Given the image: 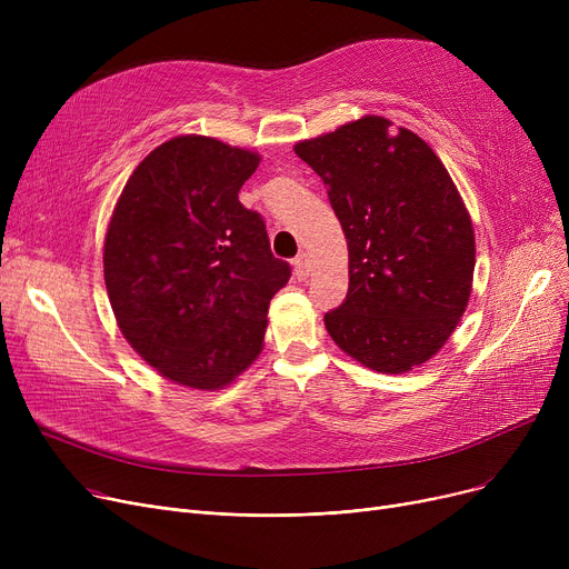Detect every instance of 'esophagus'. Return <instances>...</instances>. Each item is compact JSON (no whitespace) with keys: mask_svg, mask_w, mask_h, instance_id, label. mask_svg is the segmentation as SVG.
<instances>
[{"mask_svg":"<svg viewBox=\"0 0 569 569\" xmlns=\"http://www.w3.org/2000/svg\"><path fill=\"white\" fill-rule=\"evenodd\" d=\"M292 264H295V277H297V279H307V277H309V272H311L309 267H311V264H309V256H307V253L297 256Z\"/></svg>","mask_w":569,"mask_h":569,"instance_id":"esophagus-1","label":"esophagus"}]
</instances>
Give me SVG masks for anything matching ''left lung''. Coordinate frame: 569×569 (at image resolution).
Segmentation results:
<instances>
[{
	"label": "left lung",
	"mask_w": 569,
	"mask_h": 569,
	"mask_svg": "<svg viewBox=\"0 0 569 569\" xmlns=\"http://www.w3.org/2000/svg\"><path fill=\"white\" fill-rule=\"evenodd\" d=\"M348 242L346 302L325 327L352 360L408 373L447 343L468 307L475 230L433 149L387 117L365 114L300 140Z\"/></svg>",
	"instance_id": "left-lung-1"
}]
</instances>
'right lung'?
Instances as JSON below:
<instances>
[{
  "mask_svg": "<svg viewBox=\"0 0 569 569\" xmlns=\"http://www.w3.org/2000/svg\"><path fill=\"white\" fill-rule=\"evenodd\" d=\"M260 154L209 136L152 149L117 198L103 279L119 332L163 378L223 390L264 346L269 300L290 264L239 202Z\"/></svg>",
  "mask_w": 569,
  "mask_h": 569,
  "instance_id": "add662e5",
  "label": "right lung"
}]
</instances>
